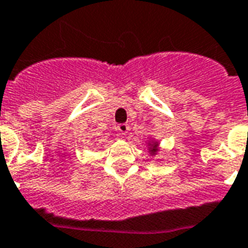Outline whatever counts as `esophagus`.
<instances>
[{"label":"esophagus","instance_id":"esophagus-1","mask_svg":"<svg viewBox=\"0 0 248 248\" xmlns=\"http://www.w3.org/2000/svg\"><path fill=\"white\" fill-rule=\"evenodd\" d=\"M128 129H129V125H128V124H119V125H117V131L120 132L122 135H125L126 132H128Z\"/></svg>","mask_w":248,"mask_h":248}]
</instances>
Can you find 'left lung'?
I'll return each instance as SVG.
<instances>
[{"label":"left lung","mask_w":248,"mask_h":248,"mask_svg":"<svg viewBox=\"0 0 248 248\" xmlns=\"http://www.w3.org/2000/svg\"><path fill=\"white\" fill-rule=\"evenodd\" d=\"M148 146H149V153H151L152 156L157 155V152H158V142L152 140V141H148Z\"/></svg>","instance_id":"1"}]
</instances>
